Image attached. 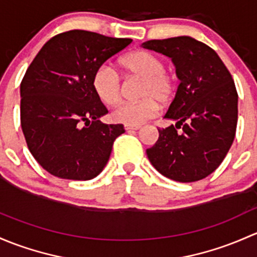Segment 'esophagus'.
Returning a JSON list of instances; mask_svg holds the SVG:
<instances>
[{
    "label": "esophagus",
    "instance_id": "1",
    "mask_svg": "<svg viewBox=\"0 0 257 257\" xmlns=\"http://www.w3.org/2000/svg\"><path fill=\"white\" fill-rule=\"evenodd\" d=\"M140 126H130V125H125V130L126 131H131V130H139Z\"/></svg>",
    "mask_w": 257,
    "mask_h": 257
}]
</instances>
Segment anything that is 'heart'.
<instances>
[{
	"label": "heart",
	"mask_w": 257,
	"mask_h": 257,
	"mask_svg": "<svg viewBox=\"0 0 257 257\" xmlns=\"http://www.w3.org/2000/svg\"><path fill=\"white\" fill-rule=\"evenodd\" d=\"M120 65L130 78L141 79L140 97L137 102H123L111 113L115 122L130 126H140L155 117L160 111V104L168 105L177 92V79L165 69L161 57L137 50L125 55ZM92 89L100 100L106 105H116L122 96L121 80L117 74L107 65H101L92 74Z\"/></svg>",
	"instance_id": "1"
}]
</instances>
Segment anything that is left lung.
Returning <instances> with one entry per match:
<instances>
[{
    "mask_svg": "<svg viewBox=\"0 0 257 257\" xmlns=\"http://www.w3.org/2000/svg\"><path fill=\"white\" fill-rule=\"evenodd\" d=\"M142 47L171 58L181 80L165 115L176 126L158 128L148 160L169 179L200 181L220 166L234 141L237 91L231 74L215 50L192 37L153 39Z\"/></svg>",
    "mask_w": 257,
    "mask_h": 257,
    "instance_id": "8db88e82",
    "label": "left lung"
}]
</instances>
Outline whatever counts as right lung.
Here are the masks:
<instances>
[{
    "mask_svg": "<svg viewBox=\"0 0 257 257\" xmlns=\"http://www.w3.org/2000/svg\"><path fill=\"white\" fill-rule=\"evenodd\" d=\"M74 30L50 38L21 83V126L30 152L55 177L89 181L104 169L123 125L99 117L107 109L92 89L94 71L131 44Z\"/></svg>",
    "mask_w": 257,
    "mask_h": 257,
    "instance_id": "add662e5",
    "label": "right lung"
}]
</instances>
